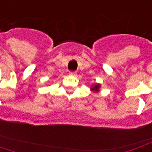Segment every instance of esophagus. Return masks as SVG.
<instances>
[{
	"label": "esophagus",
	"mask_w": 152,
	"mask_h": 152,
	"mask_svg": "<svg viewBox=\"0 0 152 152\" xmlns=\"http://www.w3.org/2000/svg\"><path fill=\"white\" fill-rule=\"evenodd\" d=\"M69 74L71 75V76H76V71H72L69 72Z\"/></svg>",
	"instance_id": "obj_1"
}]
</instances>
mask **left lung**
I'll list each match as a JSON object with an SVG mask.
<instances>
[{"label":"left lung","mask_w":152,"mask_h":152,"mask_svg":"<svg viewBox=\"0 0 152 152\" xmlns=\"http://www.w3.org/2000/svg\"><path fill=\"white\" fill-rule=\"evenodd\" d=\"M99 85H95L94 86V88H92V90H96V91H97V90H98V89H99Z\"/></svg>","instance_id":"left-lung-1"}]
</instances>
